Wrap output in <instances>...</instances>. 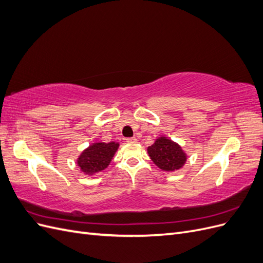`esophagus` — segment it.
<instances>
[{
  "mask_svg": "<svg viewBox=\"0 0 263 263\" xmlns=\"http://www.w3.org/2000/svg\"><path fill=\"white\" fill-rule=\"evenodd\" d=\"M126 141L128 142V144H135V142H137V139L135 137H132V138H127Z\"/></svg>",
  "mask_w": 263,
  "mask_h": 263,
  "instance_id": "obj_1",
  "label": "esophagus"
}]
</instances>
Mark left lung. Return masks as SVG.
I'll return each mask as SVG.
<instances>
[{"label": "left lung", "mask_w": 263, "mask_h": 263, "mask_svg": "<svg viewBox=\"0 0 263 263\" xmlns=\"http://www.w3.org/2000/svg\"><path fill=\"white\" fill-rule=\"evenodd\" d=\"M147 153L159 169L165 172L180 170L187 160V155L178 142L165 136H159L147 148Z\"/></svg>", "instance_id": "left-lung-1"}]
</instances>
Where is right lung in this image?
Masks as SVG:
<instances>
[{
	"instance_id": "add662e5",
	"label": "right lung",
	"mask_w": 263,
	"mask_h": 263,
	"mask_svg": "<svg viewBox=\"0 0 263 263\" xmlns=\"http://www.w3.org/2000/svg\"><path fill=\"white\" fill-rule=\"evenodd\" d=\"M118 147L119 144L115 141H94L78 157L77 164L81 172L92 177L107 168Z\"/></svg>"
}]
</instances>
